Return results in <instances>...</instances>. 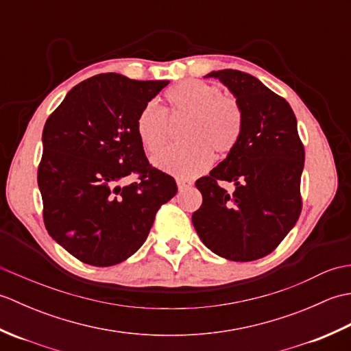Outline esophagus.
<instances>
[{"label":"esophagus","mask_w":351,"mask_h":351,"mask_svg":"<svg viewBox=\"0 0 351 351\" xmlns=\"http://www.w3.org/2000/svg\"><path fill=\"white\" fill-rule=\"evenodd\" d=\"M176 184H178V190H180V191H185L193 185V182H190L187 180H178Z\"/></svg>","instance_id":"obj_1"}]
</instances>
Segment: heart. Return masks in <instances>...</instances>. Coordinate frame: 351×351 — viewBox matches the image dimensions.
Returning <instances> with one entry per match:
<instances>
[{"instance_id":"heart-1","label":"heart","mask_w":351,"mask_h":351,"mask_svg":"<svg viewBox=\"0 0 351 351\" xmlns=\"http://www.w3.org/2000/svg\"><path fill=\"white\" fill-rule=\"evenodd\" d=\"M166 99L170 117L187 119L182 138L187 143L171 146L154 156L160 170L182 178L205 171L213 162V152L229 154L238 143L243 130V111L232 96L223 95L214 84L189 80L169 88ZM140 143L149 154H156L170 137V121L166 111L149 102L141 108L136 122Z\"/></svg>"}]
</instances>
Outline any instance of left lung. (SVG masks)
Listing matches in <instances>:
<instances>
[{
	"mask_svg": "<svg viewBox=\"0 0 351 351\" xmlns=\"http://www.w3.org/2000/svg\"><path fill=\"white\" fill-rule=\"evenodd\" d=\"M210 77L240 104L243 130L226 158L196 181L204 200L191 220L215 255L247 263L271 253L299 220L304 147L293 108L258 78L234 69ZM220 180L236 190L221 189Z\"/></svg>",
	"mask_w": 351,
	"mask_h": 351,
	"instance_id": "left-lung-1",
	"label": "left lung"
}]
</instances>
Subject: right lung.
<instances>
[{"label": "right lung", "instance_id": "obj_1", "mask_svg": "<svg viewBox=\"0 0 351 351\" xmlns=\"http://www.w3.org/2000/svg\"><path fill=\"white\" fill-rule=\"evenodd\" d=\"M167 84L101 73L73 87L45 123L37 170L45 228L86 264L110 267L134 255L176 195L136 131L141 108ZM131 174L138 180L123 184Z\"/></svg>", "mask_w": 351, "mask_h": 351}]
</instances>
